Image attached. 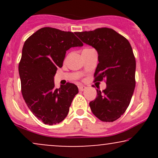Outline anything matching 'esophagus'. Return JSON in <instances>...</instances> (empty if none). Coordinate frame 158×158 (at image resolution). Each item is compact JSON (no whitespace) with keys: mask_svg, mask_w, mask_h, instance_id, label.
<instances>
[{"mask_svg":"<svg viewBox=\"0 0 158 158\" xmlns=\"http://www.w3.org/2000/svg\"><path fill=\"white\" fill-rule=\"evenodd\" d=\"M86 88L87 87L84 86V85H80V86H79V90H80V91H83V90H85Z\"/></svg>","mask_w":158,"mask_h":158,"instance_id":"esophagus-1","label":"esophagus"}]
</instances>
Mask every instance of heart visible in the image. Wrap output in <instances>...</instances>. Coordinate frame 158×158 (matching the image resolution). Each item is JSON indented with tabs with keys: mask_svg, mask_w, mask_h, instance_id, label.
<instances>
[{
	"mask_svg": "<svg viewBox=\"0 0 158 158\" xmlns=\"http://www.w3.org/2000/svg\"><path fill=\"white\" fill-rule=\"evenodd\" d=\"M90 50V48H86V49H85L84 50Z\"/></svg>",
	"mask_w": 158,
	"mask_h": 158,
	"instance_id": "1",
	"label": "heart"
}]
</instances>
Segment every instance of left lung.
Wrapping results in <instances>:
<instances>
[{
  "label": "left lung",
  "mask_w": 158,
  "mask_h": 158,
  "mask_svg": "<svg viewBox=\"0 0 158 158\" xmlns=\"http://www.w3.org/2000/svg\"><path fill=\"white\" fill-rule=\"evenodd\" d=\"M75 34L98 52L94 81L106 80V88L97 90L90 109L103 122H114L125 113L135 88L136 61L129 41L115 30L103 27Z\"/></svg>",
  "instance_id": "obj_1"
}]
</instances>
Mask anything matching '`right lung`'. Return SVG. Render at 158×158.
Returning a JSON list of instances; mask_svg holds the SVG:
<instances>
[{"label": "right lung", "mask_w": 158, "mask_h": 158, "mask_svg": "<svg viewBox=\"0 0 158 158\" xmlns=\"http://www.w3.org/2000/svg\"><path fill=\"white\" fill-rule=\"evenodd\" d=\"M81 46L73 32L52 27L41 28L24 42L19 65L21 93L32 113L44 124L64 120L79 92L73 83L56 88L54 76L62 67L67 50Z\"/></svg>", "instance_id": "add662e5"}]
</instances>
